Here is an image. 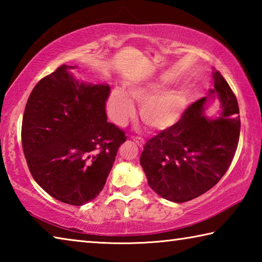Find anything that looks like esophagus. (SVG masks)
I'll use <instances>...</instances> for the list:
<instances>
[{"label":"esophagus","instance_id":"1","mask_svg":"<svg viewBox=\"0 0 262 262\" xmlns=\"http://www.w3.org/2000/svg\"><path fill=\"white\" fill-rule=\"evenodd\" d=\"M132 140L134 141L137 145H140V147H143L144 145V140L140 136H132Z\"/></svg>","mask_w":262,"mask_h":262}]
</instances>
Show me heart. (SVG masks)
Returning a JSON list of instances; mask_svg holds the SVG:
<instances>
[{"instance_id":"obj_1","label":"heart","mask_w":262,"mask_h":262,"mask_svg":"<svg viewBox=\"0 0 262 262\" xmlns=\"http://www.w3.org/2000/svg\"><path fill=\"white\" fill-rule=\"evenodd\" d=\"M166 79H157L130 86L128 95L115 88L108 96L106 108L117 125H125L135 113L133 101L141 106V120L149 130L162 133L171 129L183 118L188 98L183 89H166Z\"/></svg>"}]
</instances>
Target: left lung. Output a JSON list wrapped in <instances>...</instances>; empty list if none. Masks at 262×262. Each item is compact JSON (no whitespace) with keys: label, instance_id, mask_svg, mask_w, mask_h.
<instances>
[{"label":"left lung","instance_id":"left-lung-1","mask_svg":"<svg viewBox=\"0 0 262 262\" xmlns=\"http://www.w3.org/2000/svg\"><path fill=\"white\" fill-rule=\"evenodd\" d=\"M214 89L221 101V117L205 115L207 97L186 108L171 129L147 141L140 163L148 184L159 196L183 203L214 187L225 174L238 147L241 119L236 96L220 72Z\"/></svg>","mask_w":262,"mask_h":262}]
</instances>
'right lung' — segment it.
Masks as SVG:
<instances>
[{
  "label": "right lung",
  "instance_id": "1",
  "mask_svg": "<svg viewBox=\"0 0 262 262\" xmlns=\"http://www.w3.org/2000/svg\"><path fill=\"white\" fill-rule=\"evenodd\" d=\"M62 64L25 106L21 145L33 179L56 200L83 206L103 190L125 132L107 122V84L79 83Z\"/></svg>",
  "mask_w": 262,
  "mask_h": 262
}]
</instances>
